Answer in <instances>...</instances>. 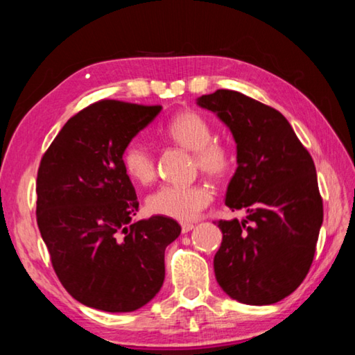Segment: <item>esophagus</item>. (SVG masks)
Segmentation results:
<instances>
[{
	"label": "esophagus",
	"mask_w": 355,
	"mask_h": 355,
	"mask_svg": "<svg viewBox=\"0 0 355 355\" xmlns=\"http://www.w3.org/2000/svg\"><path fill=\"white\" fill-rule=\"evenodd\" d=\"M192 228H194V224H189V222H184V224H182V232H183V233L191 232Z\"/></svg>",
	"instance_id": "obj_1"
}]
</instances>
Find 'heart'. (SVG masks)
<instances>
[{"label":"heart","mask_w":355,"mask_h":355,"mask_svg":"<svg viewBox=\"0 0 355 355\" xmlns=\"http://www.w3.org/2000/svg\"><path fill=\"white\" fill-rule=\"evenodd\" d=\"M167 141L194 156V166L211 178H224L230 173L235 156L227 142L214 139V130L197 111L184 110L171 117L163 127ZM122 166L128 177L141 184L155 178V156L139 141H131L122 150ZM211 202V191L202 183L163 184L148 194L146 207L152 214L177 220H191Z\"/></svg>","instance_id":"heart-1"}]
</instances>
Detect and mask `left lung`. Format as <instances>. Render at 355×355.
Masks as SVG:
<instances>
[{
	"mask_svg": "<svg viewBox=\"0 0 355 355\" xmlns=\"http://www.w3.org/2000/svg\"><path fill=\"white\" fill-rule=\"evenodd\" d=\"M216 112L236 141L238 167L225 205L245 218L218 220L222 243L216 280L249 305L275 304L302 284L322 224L315 163L291 125L274 107L219 89L197 100Z\"/></svg>",
	"mask_w": 355,
	"mask_h": 355,
	"instance_id": "obj_1",
	"label": "left lung"
}]
</instances>
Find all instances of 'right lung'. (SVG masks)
<instances>
[{"instance_id": "add662e5", "label": "right lung", "mask_w": 355, "mask_h": 355, "mask_svg": "<svg viewBox=\"0 0 355 355\" xmlns=\"http://www.w3.org/2000/svg\"><path fill=\"white\" fill-rule=\"evenodd\" d=\"M100 100L64 125L40 159L35 218L59 282L78 302L120 313L155 297L164 250L182 227L164 216L131 222L139 202L122 150L161 111Z\"/></svg>"}]
</instances>
